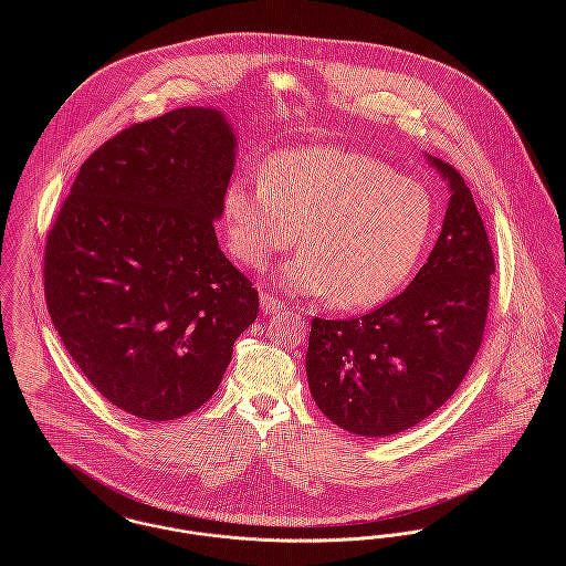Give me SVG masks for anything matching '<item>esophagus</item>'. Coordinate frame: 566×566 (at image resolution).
I'll return each instance as SVG.
<instances>
[{
  "instance_id": "esophagus-1",
  "label": "esophagus",
  "mask_w": 566,
  "mask_h": 566,
  "mask_svg": "<svg viewBox=\"0 0 566 566\" xmlns=\"http://www.w3.org/2000/svg\"><path fill=\"white\" fill-rule=\"evenodd\" d=\"M284 310V303L280 298H275L273 295L261 296V312L268 316V314H277Z\"/></svg>"
}]
</instances>
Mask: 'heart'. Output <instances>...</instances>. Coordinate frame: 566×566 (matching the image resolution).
<instances>
[{
    "label": "heart",
    "mask_w": 566,
    "mask_h": 566,
    "mask_svg": "<svg viewBox=\"0 0 566 566\" xmlns=\"http://www.w3.org/2000/svg\"><path fill=\"white\" fill-rule=\"evenodd\" d=\"M231 254L252 270L280 250L303 248L280 282L303 295H331L363 310L392 295L418 265L434 224L420 180L337 146L273 155L263 176L235 174L222 192Z\"/></svg>",
    "instance_id": "obj_1"
}]
</instances>
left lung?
<instances>
[{"instance_id": "1", "label": "left lung", "mask_w": 566, "mask_h": 566, "mask_svg": "<svg viewBox=\"0 0 566 566\" xmlns=\"http://www.w3.org/2000/svg\"><path fill=\"white\" fill-rule=\"evenodd\" d=\"M448 182L439 240L403 293L350 321L314 318L305 371L324 416L358 437L407 431L446 403L484 335L494 256L462 176L427 155Z\"/></svg>"}]
</instances>
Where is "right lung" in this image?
<instances>
[{
    "label": "right lung",
    "mask_w": 566,
    "mask_h": 566,
    "mask_svg": "<svg viewBox=\"0 0 566 566\" xmlns=\"http://www.w3.org/2000/svg\"><path fill=\"white\" fill-rule=\"evenodd\" d=\"M238 137L216 108H178L108 139L86 161L44 254L54 328L118 409L167 422L216 392L259 314L214 220Z\"/></svg>",
    "instance_id": "add662e5"
}]
</instances>
